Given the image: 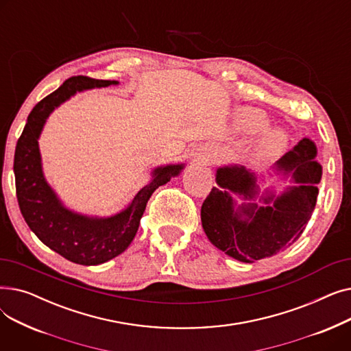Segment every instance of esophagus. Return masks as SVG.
<instances>
[{
	"instance_id": "34e87169",
	"label": "esophagus",
	"mask_w": 351,
	"mask_h": 351,
	"mask_svg": "<svg viewBox=\"0 0 351 351\" xmlns=\"http://www.w3.org/2000/svg\"><path fill=\"white\" fill-rule=\"evenodd\" d=\"M206 156H209V155H205V156H204V159H206Z\"/></svg>"
}]
</instances>
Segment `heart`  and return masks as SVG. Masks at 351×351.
<instances>
[{"mask_svg": "<svg viewBox=\"0 0 351 351\" xmlns=\"http://www.w3.org/2000/svg\"><path fill=\"white\" fill-rule=\"evenodd\" d=\"M243 125L246 129H249V131L252 132H259V131H263V129L266 128L267 122L266 119L257 112H252V114H247L243 119ZM280 145V138L279 135H271L269 136L267 142H266V147L267 149H276Z\"/></svg>", "mask_w": 351, "mask_h": 351, "instance_id": "heart-1", "label": "heart"}]
</instances>
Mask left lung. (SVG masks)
<instances>
[{"instance_id":"obj_1","label":"left lung","mask_w":351,"mask_h":351,"mask_svg":"<svg viewBox=\"0 0 351 351\" xmlns=\"http://www.w3.org/2000/svg\"><path fill=\"white\" fill-rule=\"evenodd\" d=\"M316 155L315 142L304 138L271 166L276 176L290 183L280 193L273 186L261 192L259 183L265 176L242 165L217 168V188L212 189L200 210L210 243L245 263L291 246L303 233L317 202L322 165ZM234 197L242 198L243 204H237Z\"/></svg>"}]
</instances>
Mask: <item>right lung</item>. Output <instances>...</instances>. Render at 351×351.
<instances>
[{"mask_svg": "<svg viewBox=\"0 0 351 351\" xmlns=\"http://www.w3.org/2000/svg\"><path fill=\"white\" fill-rule=\"evenodd\" d=\"M118 84V81L88 77L66 80L57 90L34 106L15 147L16 199L27 225L45 246L69 262L84 266L105 263L125 252L134 241L152 193L185 168V163L158 166L152 171L149 183L135 195L131 204L114 216H86L64 206L43 172L38 139L44 125L53 109L77 92Z\"/></svg>", "mask_w": 351, "mask_h": 351, "instance_id": "right-lung-1", "label": "right lung"}]
</instances>
